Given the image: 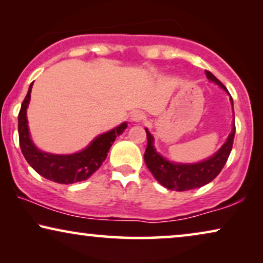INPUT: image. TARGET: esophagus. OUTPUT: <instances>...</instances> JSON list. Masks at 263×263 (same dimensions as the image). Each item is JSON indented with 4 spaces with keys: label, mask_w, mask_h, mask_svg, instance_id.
Instances as JSON below:
<instances>
[{
    "label": "esophagus",
    "mask_w": 263,
    "mask_h": 263,
    "mask_svg": "<svg viewBox=\"0 0 263 263\" xmlns=\"http://www.w3.org/2000/svg\"><path fill=\"white\" fill-rule=\"evenodd\" d=\"M146 120V115L142 111H135L132 115V121L134 122H143Z\"/></svg>",
    "instance_id": "1"
}]
</instances>
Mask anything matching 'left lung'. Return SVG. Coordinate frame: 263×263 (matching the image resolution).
<instances>
[{
    "mask_svg": "<svg viewBox=\"0 0 263 263\" xmlns=\"http://www.w3.org/2000/svg\"><path fill=\"white\" fill-rule=\"evenodd\" d=\"M206 75L211 81H214L221 88L226 89L222 82L219 81L211 71L206 70ZM231 103L233 106L232 98ZM235 133L236 125L233 124L232 132L230 133L226 142L210 159L204 160L202 163L185 165L170 163L164 159L160 154H158L153 147V136L146 129L147 147L145 152V163L148 170L152 172L154 178L165 188L176 190V192H185V190L200 188V186L213 181L220 174L229 159L230 153H231Z\"/></svg>",
    "mask_w": 263,
    "mask_h": 263,
    "instance_id": "left-lung-1",
    "label": "left lung"
}]
</instances>
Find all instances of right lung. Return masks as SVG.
I'll use <instances>...</instances> for the list:
<instances>
[{
	"label": "right lung",
	"instance_id": "obj_1",
	"mask_svg": "<svg viewBox=\"0 0 263 263\" xmlns=\"http://www.w3.org/2000/svg\"><path fill=\"white\" fill-rule=\"evenodd\" d=\"M32 82L26 97H25L21 109L17 116V132H19L20 148L27 163L39 175L50 181L61 184H71L87 179L100 167L106 159L107 152L116 139V136L123 133L127 123H122L112 130L99 135L89 143L87 148L70 156H56L41 152L30 139L27 127L26 109L31 98Z\"/></svg>",
	"mask_w": 263,
	"mask_h": 263
}]
</instances>
